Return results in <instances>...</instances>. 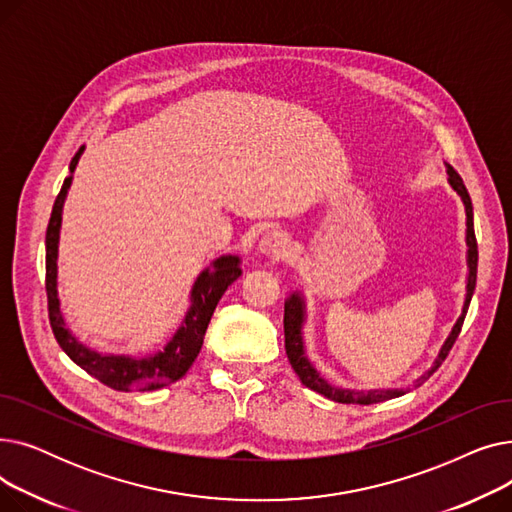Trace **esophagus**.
I'll use <instances>...</instances> for the list:
<instances>
[{
    "mask_svg": "<svg viewBox=\"0 0 512 512\" xmlns=\"http://www.w3.org/2000/svg\"><path fill=\"white\" fill-rule=\"evenodd\" d=\"M288 249V240L284 234L280 232H267L261 240H259V251L267 257H274L280 259L286 255Z\"/></svg>",
    "mask_w": 512,
    "mask_h": 512,
    "instance_id": "1",
    "label": "esophagus"
}]
</instances>
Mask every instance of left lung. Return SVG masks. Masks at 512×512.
<instances>
[{
    "mask_svg": "<svg viewBox=\"0 0 512 512\" xmlns=\"http://www.w3.org/2000/svg\"><path fill=\"white\" fill-rule=\"evenodd\" d=\"M448 180L452 184V188L456 193H459L465 201V211H467V245H469V280H467V299H465V307H463V313L459 317V321H456L448 340L444 342L442 351L434 363V367L429 369L421 380H417L415 386H421L429 375H432L440 365L442 361L448 357L452 344L456 342V338H459L461 334V328H463V321H465V315H467V309H469V303H471V297H473V290H475V282H477V238H475V230H473V205H471V197H469V191L467 186L463 182V178L456 174L454 168L448 166ZM301 326H303V299L299 297V294H292V297L288 299V303L284 305V346H286V355H288V361L294 369V373L299 375L301 382L315 390L317 394H324L326 398L330 400H336V402H344V405H373V402H382V400H390V398H396V396H402L407 394V390H373V392H355V390H340V388H334L330 386L324 378H319V373L313 369V365L309 363V359L305 357V351H303V338H301Z\"/></svg>",
    "mask_w": 512,
    "mask_h": 512,
    "instance_id": "8db88e82",
    "label": "left lung"
}]
</instances>
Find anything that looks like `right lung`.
I'll return each mask as SVG.
<instances>
[{"label": "right lung", "instance_id": "1", "mask_svg": "<svg viewBox=\"0 0 512 512\" xmlns=\"http://www.w3.org/2000/svg\"><path fill=\"white\" fill-rule=\"evenodd\" d=\"M83 153V147L76 151L70 161V172H74L78 157ZM70 176L64 180L62 191L56 197L51 209V218L45 234V292H47V313L49 324L56 336L62 351L78 365L83 367L93 378H97L107 388L120 392L134 390H155L161 386L174 384L188 371L197 359L201 344L211 321V315L218 307L222 294L228 286L240 278L238 257H220L213 261L211 270H205L191 294V309H188L182 326L174 334V338L166 344L164 351L145 355V357H105L99 355L85 344H80L66 328L60 313V301L56 290V259H58V236L62 224V207L70 186Z\"/></svg>", "mask_w": 512, "mask_h": 512}]
</instances>
